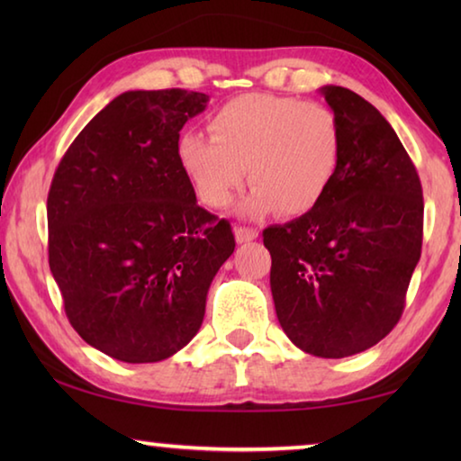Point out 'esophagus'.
I'll list each match as a JSON object with an SVG mask.
<instances>
[{
    "instance_id": "esophagus-1",
    "label": "esophagus",
    "mask_w": 461,
    "mask_h": 461,
    "mask_svg": "<svg viewBox=\"0 0 461 461\" xmlns=\"http://www.w3.org/2000/svg\"><path fill=\"white\" fill-rule=\"evenodd\" d=\"M233 231H236L238 244H246V241H254L256 238H258V230L246 228V225H238V228Z\"/></svg>"
}]
</instances>
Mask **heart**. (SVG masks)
<instances>
[{
    "label": "heart",
    "mask_w": 461,
    "mask_h": 461,
    "mask_svg": "<svg viewBox=\"0 0 461 461\" xmlns=\"http://www.w3.org/2000/svg\"><path fill=\"white\" fill-rule=\"evenodd\" d=\"M209 131L212 138L186 131L176 152L197 197L213 209L230 205L248 170L254 189L241 205L246 215L307 213L331 189L343 160L339 122L313 101L248 93L217 109Z\"/></svg>",
    "instance_id": "heart-1"
}]
</instances>
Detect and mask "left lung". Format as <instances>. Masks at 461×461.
<instances>
[{
    "instance_id": "8db88e82",
    "label": "left lung",
    "mask_w": 461,
    "mask_h": 461,
    "mask_svg": "<svg viewBox=\"0 0 461 461\" xmlns=\"http://www.w3.org/2000/svg\"><path fill=\"white\" fill-rule=\"evenodd\" d=\"M343 131V160L317 207L264 230L278 323L296 348L348 357L399 323L423 244L417 168L376 107L319 89Z\"/></svg>"
}]
</instances>
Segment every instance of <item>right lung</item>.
Listing matches in <instances>:
<instances>
[{"mask_svg":"<svg viewBox=\"0 0 461 461\" xmlns=\"http://www.w3.org/2000/svg\"><path fill=\"white\" fill-rule=\"evenodd\" d=\"M207 101L185 89L122 93L54 173L50 272L75 331L120 362H160L183 349L236 248L231 225L197 205L178 162V131Z\"/></svg>","mask_w":461,"mask_h":461,"instance_id":"1","label":"right lung"}]
</instances>
